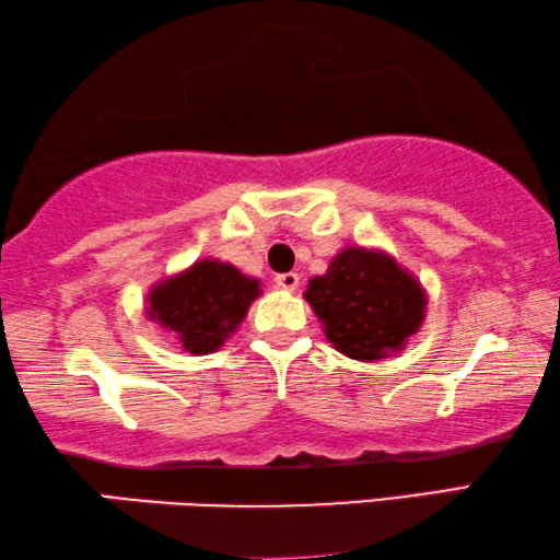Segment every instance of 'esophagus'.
<instances>
[{
  "label": "esophagus",
  "instance_id": "1",
  "mask_svg": "<svg viewBox=\"0 0 560 560\" xmlns=\"http://www.w3.org/2000/svg\"><path fill=\"white\" fill-rule=\"evenodd\" d=\"M275 285H278L280 290L292 292L300 285V275L298 272H282V275H278V278H275Z\"/></svg>",
  "mask_w": 560,
  "mask_h": 560
}]
</instances>
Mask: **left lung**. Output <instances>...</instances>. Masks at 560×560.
<instances>
[{
	"label": "left lung",
	"instance_id": "8db88e82",
	"mask_svg": "<svg viewBox=\"0 0 560 560\" xmlns=\"http://www.w3.org/2000/svg\"><path fill=\"white\" fill-rule=\"evenodd\" d=\"M302 298L327 342L357 362H380L405 350L427 319V290L384 247L345 245L325 275L310 278Z\"/></svg>",
	"mask_w": 560,
	"mask_h": 560
}]
</instances>
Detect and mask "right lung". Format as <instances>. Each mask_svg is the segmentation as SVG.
<instances>
[{
	"instance_id": "1",
	"label": "right lung",
	"mask_w": 560,
	"mask_h": 560,
	"mask_svg": "<svg viewBox=\"0 0 560 560\" xmlns=\"http://www.w3.org/2000/svg\"><path fill=\"white\" fill-rule=\"evenodd\" d=\"M260 295L258 278L233 262L203 258L153 282L145 292V317L176 337L180 350L210 354L237 332Z\"/></svg>"
}]
</instances>
